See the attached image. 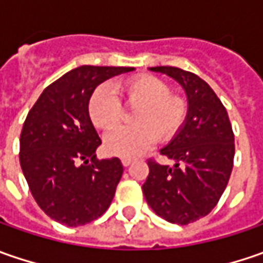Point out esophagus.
I'll return each instance as SVG.
<instances>
[{
    "label": "esophagus",
    "instance_id": "34e87169",
    "mask_svg": "<svg viewBox=\"0 0 263 263\" xmlns=\"http://www.w3.org/2000/svg\"><path fill=\"white\" fill-rule=\"evenodd\" d=\"M132 162H133V159H132V158H123V159H121V164H123L124 167H128Z\"/></svg>",
    "mask_w": 263,
    "mask_h": 263
}]
</instances>
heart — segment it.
<instances>
[{
    "mask_svg": "<svg viewBox=\"0 0 263 263\" xmlns=\"http://www.w3.org/2000/svg\"><path fill=\"white\" fill-rule=\"evenodd\" d=\"M120 90L127 105L137 106L133 112L135 126H121L105 136V149L116 157L133 158L152 146L157 140L165 142L176 135L187 117L183 96L171 93L162 79L151 74L133 77L121 83ZM89 117L99 128L109 130L121 118V104L116 92L101 85L89 101Z\"/></svg>",
    "mask_w": 263,
    "mask_h": 263,
    "instance_id": "obj_1",
    "label": "heart"
}]
</instances>
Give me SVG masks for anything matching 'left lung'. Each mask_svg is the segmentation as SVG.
Wrapping results in <instances>:
<instances>
[{
	"mask_svg": "<svg viewBox=\"0 0 263 263\" xmlns=\"http://www.w3.org/2000/svg\"><path fill=\"white\" fill-rule=\"evenodd\" d=\"M174 79L187 96V117L159 152L173 167L149 161L142 186L147 205L168 222L187 226L208 215L227 187L234 159V135L227 109L200 77L177 67H151Z\"/></svg>",
	"mask_w": 263,
	"mask_h": 263,
	"instance_id": "obj_1",
	"label": "left lung"
}]
</instances>
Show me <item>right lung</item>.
Instances as JSON below:
<instances>
[{"label": "right lung", "instance_id": "1", "mask_svg": "<svg viewBox=\"0 0 263 263\" xmlns=\"http://www.w3.org/2000/svg\"><path fill=\"white\" fill-rule=\"evenodd\" d=\"M133 70L95 66L70 70L46 87L26 117L20 165L36 203L60 224L85 226L112 202L123 164L118 158L96 159L101 139L89 117V101L102 82Z\"/></svg>", "mask_w": 263, "mask_h": 263}]
</instances>
